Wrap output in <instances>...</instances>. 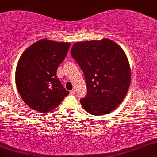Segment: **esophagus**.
I'll return each mask as SVG.
<instances>
[{
    "instance_id": "obj_1",
    "label": "esophagus",
    "mask_w": 157,
    "mask_h": 157,
    "mask_svg": "<svg viewBox=\"0 0 157 157\" xmlns=\"http://www.w3.org/2000/svg\"><path fill=\"white\" fill-rule=\"evenodd\" d=\"M75 89L71 90V91H70V94H75Z\"/></svg>"
}]
</instances>
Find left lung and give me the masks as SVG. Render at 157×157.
I'll return each instance as SVG.
<instances>
[{
	"label": "left lung",
	"instance_id": "left-lung-1",
	"mask_svg": "<svg viewBox=\"0 0 157 157\" xmlns=\"http://www.w3.org/2000/svg\"><path fill=\"white\" fill-rule=\"evenodd\" d=\"M71 55L86 78L87 95L80 103L93 115H104L122 102L131 83V68L122 48L111 40L77 42Z\"/></svg>",
	"mask_w": 157,
	"mask_h": 157
}]
</instances>
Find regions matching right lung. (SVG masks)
Wrapping results in <instances>:
<instances>
[{"instance_id": "obj_1", "label": "right lung", "mask_w": 157, "mask_h": 157, "mask_svg": "<svg viewBox=\"0 0 157 157\" xmlns=\"http://www.w3.org/2000/svg\"><path fill=\"white\" fill-rule=\"evenodd\" d=\"M70 45L43 39L30 46L20 57L16 86L25 103L35 111H51L69 94L57 78V70Z\"/></svg>"}]
</instances>
